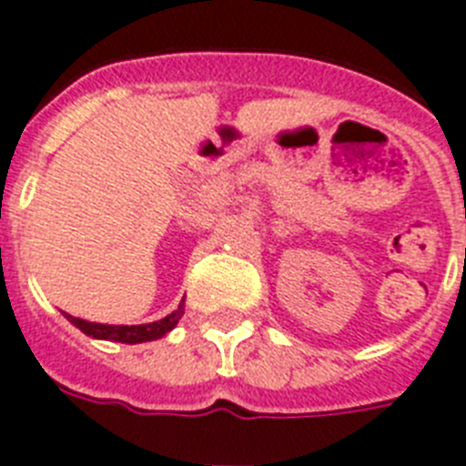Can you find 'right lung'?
<instances>
[{"label":"right lung","mask_w":466,"mask_h":466,"mask_svg":"<svg viewBox=\"0 0 466 466\" xmlns=\"http://www.w3.org/2000/svg\"><path fill=\"white\" fill-rule=\"evenodd\" d=\"M184 316V304H178L177 311L165 316L162 320H155L148 325H101V323H89L82 318L67 316V320L79 328L85 335L94 337V339H108V341H122V344H141V341H153L165 337L167 332H172L177 323Z\"/></svg>","instance_id":"add662e5"}]
</instances>
